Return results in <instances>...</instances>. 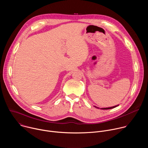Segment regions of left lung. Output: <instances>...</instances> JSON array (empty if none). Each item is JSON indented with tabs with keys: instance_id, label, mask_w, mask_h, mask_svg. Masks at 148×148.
Masks as SVG:
<instances>
[{
	"instance_id": "8db88e82",
	"label": "left lung",
	"mask_w": 148,
	"mask_h": 148,
	"mask_svg": "<svg viewBox=\"0 0 148 148\" xmlns=\"http://www.w3.org/2000/svg\"><path fill=\"white\" fill-rule=\"evenodd\" d=\"M117 106H118V105H116V106L112 107H109V108H101V109H102V110H109V109L114 108H115V107H117ZM96 107L97 108H98V107Z\"/></svg>"
}]
</instances>
